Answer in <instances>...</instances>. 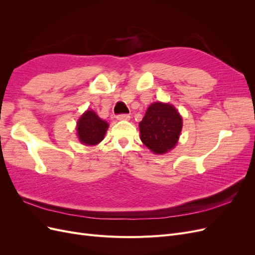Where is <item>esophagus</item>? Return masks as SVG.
Wrapping results in <instances>:
<instances>
[{"label":"esophagus","instance_id":"obj_1","mask_svg":"<svg viewBox=\"0 0 255 255\" xmlns=\"http://www.w3.org/2000/svg\"><path fill=\"white\" fill-rule=\"evenodd\" d=\"M116 118L118 120H128L130 118V116L128 114H121V115H118Z\"/></svg>","mask_w":255,"mask_h":255}]
</instances>
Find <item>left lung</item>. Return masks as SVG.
Wrapping results in <instances>:
<instances>
[{
    "label": "left lung",
    "mask_w": 255,
    "mask_h": 255,
    "mask_svg": "<svg viewBox=\"0 0 255 255\" xmlns=\"http://www.w3.org/2000/svg\"><path fill=\"white\" fill-rule=\"evenodd\" d=\"M182 127V117L173 105L152 103L139 122L140 139L153 153L164 154L175 146Z\"/></svg>",
    "instance_id": "8db88e82"
}]
</instances>
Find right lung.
I'll list each match as a JSON object with an SVG mask.
<instances>
[{"mask_svg": "<svg viewBox=\"0 0 255 255\" xmlns=\"http://www.w3.org/2000/svg\"><path fill=\"white\" fill-rule=\"evenodd\" d=\"M109 123L99 118L94 111H86L78 121L76 132L82 143L96 145L104 139Z\"/></svg>", "mask_w": 255, "mask_h": 255, "instance_id": "right-lung-1", "label": "right lung"}]
</instances>
